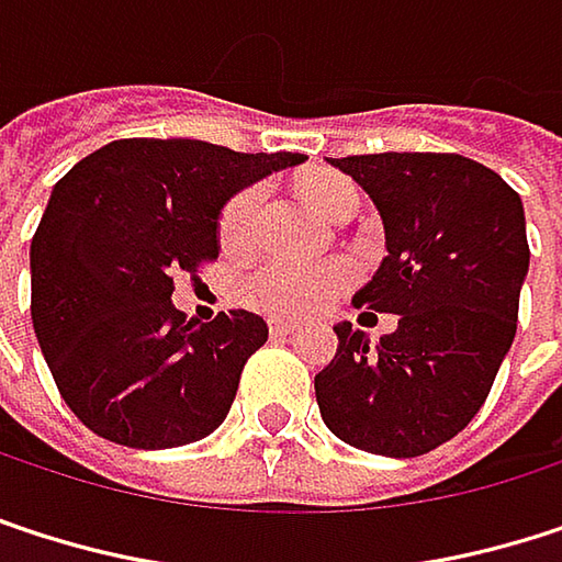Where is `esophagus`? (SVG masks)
<instances>
[{
    "instance_id": "obj_1",
    "label": "esophagus",
    "mask_w": 562,
    "mask_h": 562,
    "mask_svg": "<svg viewBox=\"0 0 562 562\" xmlns=\"http://www.w3.org/2000/svg\"><path fill=\"white\" fill-rule=\"evenodd\" d=\"M268 330H271L274 337H288V334L297 330V324H294V321H281V317H271V321H268Z\"/></svg>"
}]
</instances>
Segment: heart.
<instances>
[{
  "mask_svg": "<svg viewBox=\"0 0 562 562\" xmlns=\"http://www.w3.org/2000/svg\"><path fill=\"white\" fill-rule=\"evenodd\" d=\"M304 195L311 209L324 218H337L347 209H357L360 192L350 179L337 172H321L304 182ZM265 192L258 186L241 189L218 218V238L225 248H245L255 235V222L261 212ZM347 281V271L340 265H301V261H265L258 265L245 284L241 294L251 307L265 314H311L324 307Z\"/></svg>",
  "mask_w": 562,
  "mask_h": 562,
  "instance_id": "b5f03b06",
  "label": "heart"
}]
</instances>
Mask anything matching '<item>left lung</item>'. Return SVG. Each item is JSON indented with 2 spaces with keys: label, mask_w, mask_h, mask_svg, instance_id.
I'll list each match as a JSON object with an SVG mask.
<instances>
[{
  "label": "left lung",
  "mask_w": 562,
  "mask_h": 562,
  "mask_svg": "<svg viewBox=\"0 0 562 562\" xmlns=\"http://www.w3.org/2000/svg\"><path fill=\"white\" fill-rule=\"evenodd\" d=\"M376 205L386 258L353 294L400 314L370 340L337 324V357L314 376L327 428L373 454L416 458L454 438L484 406L517 334L530 268L520 195L458 153L330 159Z\"/></svg>",
  "instance_id": "obj_1"
}]
</instances>
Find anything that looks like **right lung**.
<instances>
[{
  "label": "right lung",
  "instance_id": "1",
  "mask_svg": "<svg viewBox=\"0 0 562 562\" xmlns=\"http://www.w3.org/2000/svg\"><path fill=\"white\" fill-rule=\"evenodd\" d=\"M304 159L134 137L55 182L29 255L32 327L61 400L91 431L156 451L225 422L268 324L251 311L186 321L172 278L218 258V218L235 192Z\"/></svg>",
  "mask_w": 562,
  "mask_h": 562
}]
</instances>
